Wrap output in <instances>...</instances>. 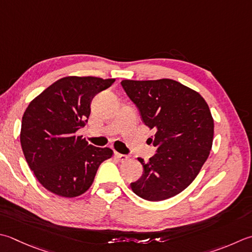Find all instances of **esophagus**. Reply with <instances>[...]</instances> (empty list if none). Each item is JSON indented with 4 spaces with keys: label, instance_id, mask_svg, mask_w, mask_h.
Wrapping results in <instances>:
<instances>
[{
    "label": "esophagus",
    "instance_id": "1",
    "mask_svg": "<svg viewBox=\"0 0 252 252\" xmlns=\"http://www.w3.org/2000/svg\"><path fill=\"white\" fill-rule=\"evenodd\" d=\"M115 156H116L117 158L119 159L120 161H126V160L129 159V156L125 155V154H120V153H115Z\"/></svg>",
    "mask_w": 252,
    "mask_h": 252
}]
</instances>
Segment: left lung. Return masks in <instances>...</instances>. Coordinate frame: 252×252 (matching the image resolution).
<instances>
[{
  "mask_svg": "<svg viewBox=\"0 0 252 252\" xmlns=\"http://www.w3.org/2000/svg\"><path fill=\"white\" fill-rule=\"evenodd\" d=\"M121 85L145 126L155 131L151 143L156 154L147 161L137 158L144 172L131 189L147 201L169 199L195 179L210 155L214 135L210 108L198 92L169 78L123 80Z\"/></svg>",
  "mask_w": 252,
  "mask_h": 252,
  "instance_id": "1",
  "label": "left lung"
}]
</instances>
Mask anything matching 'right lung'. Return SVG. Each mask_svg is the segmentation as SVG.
<instances>
[{"label":"right lung","instance_id":"obj_1","mask_svg":"<svg viewBox=\"0 0 252 252\" xmlns=\"http://www.w3.org/2000/svg\"><path fill=\"white\" fill-rule=\"evenodd\" d=\"M115 78L66 76L54 82L25 110L21 144L37 180L48 191L75 198L91 188L98 167L110 158L108 147H96L76 135L91 115V102Z\"/></svg>","mask_w":252,"mask_h":252}]
</instances>
